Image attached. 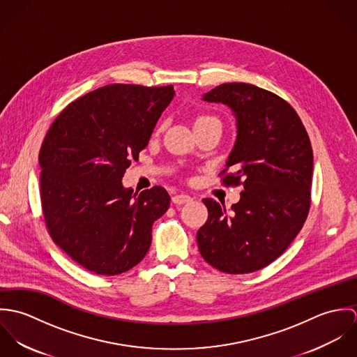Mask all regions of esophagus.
Wrapping results in <instances>:
<instances>
[{"instance_id": "obj_1", "label": "esophagus", "mask_w": 357, "mask_h": 357, "mask_svg": "<svg viewBox=\"0 0 357 357\" xmlns=\"http://www.w3.org/2000/svg\"><path fill=\"white\" fill-rule=\"evenodd\" d=\"M172 201H173V204H190V202H192V198L185 194H177L173 197Z\"/></svg>"}]
</instances>
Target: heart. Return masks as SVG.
Wrapping results in <instances>:
<instances>
[{"instance_id": "heart-1", "label": "heart", "mask_w": 357, "mask_h": 357, "mask_svg": "<svg viewBox=\"0 0 357 357\" xmlns=\"http://www.w3.org/2000/svg\"><path fill=\"white\" fill-rule=\"evenodd\" d=\"M214 118H211V116H199L197 121H195V125L197 123H202V122H206V121H213Z\"/></svg>"}]
</instances>
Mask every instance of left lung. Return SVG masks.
Masks as SVG:
<instances>
[{"mask_svg":"<svg viewBox=\"0 0 357 357\" xmlns=\"http://www.w3.org/2000/svg\"><path fill=\"white\" fill-rule=\"evenodd\" d=\"M202 100L228 105L236 119L235 144L225 162L231 173L222 180L242 185V192L228 210L204 199L208 218L197 234L198 248L221 272H255L282 255L305 222L313 172L310 142L294 108L255 85L222 84Z\"/></svg>","mask_w":357,"mask_h":357,"instance_id":"1","label":"left lung"}]
</instances>
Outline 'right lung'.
Returning <instances> with one entry per match:
<instances>
[{
	"mask_svg": "<svg viewBox=\"0 0 357 357\" xmlns=\"http://www.w3.org/2000/svg\"><path fill=\"white\" fill-rule=\"evenodd\" d=\"M174 95L172 85H107L70 102L45 136L40 183L47 227L53 242L91 272L123 273L151 246L153 221L170 197L159 185L137 195L122 177Z\"/></svg>",
	"mask_w": 357,
	"mask_h": 357,
	"instance_id": "add662e5",
	"label": "right lung"
}]
</instances>
